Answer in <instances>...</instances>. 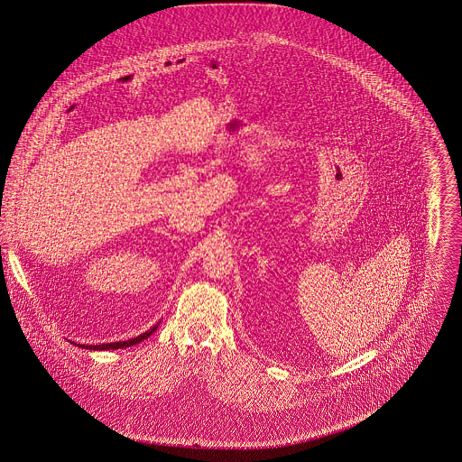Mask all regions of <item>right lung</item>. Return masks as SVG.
<instances>
[{
  "instance_id": "right-lung-1",
  "label": "right lung",
  "mask_w": 462,
  "mask_h": 462,
  "mask_svg": "<svg viewBox=\"0 0 462 462\" xmlns=\"http://www.w3.org/2000/svg\"><path fill=\"white\" fill-rule=\"evenodd\" d=\"M157 329V324H155L152 329L145 330L143 334H140V336H136V337H133V339H128V341H117V343H106V345H93V346H87L89 350H119V348H128V346H133V345H138L140 341H143V339H147L154 330ZM85 346V345H83Z\"/></svg>"
}]
</instances>
